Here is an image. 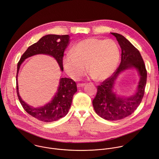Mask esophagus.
I'll list each match as a JSON object with an SVG mask.
<instances>
[{
	"mask_svg": "<svg viewBox=\"0 0 159 159\" xmlns=\"http://www.w3.org/2000/svg\"><path fill=\"white\" fill-rule=\"evenodd\" d=\"M85 85V84H82V83H79L77 84V87H82Z\"/></svg>",
	"mask_w": 159,
	"mask_h": 159,
	"instance_id": "esophagus-1",
	"label": "esophagus"
}]
</instances>
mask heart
I'll list each match as a JSON object with an SVG mask.
<instances>
[{
  "label": "heart",
  "instance_id": "1",
  "mask_svg": "<svg viewBox=\"0 0 159 159\" xmlns=\"http://www.w3.org/2000/svg\"><path fill=\"white\" fill-rule=\"evenodd\" d=\"M120 59V50L112 39L89 38L71 49L64 61L67 74L77 80L87 72L95 80L108 78L116 70Z\"/></svg>",
  "mask_w": 159,
  "mask_h": 159
}]
</instances>
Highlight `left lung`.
<instances>
[{
    "label": "left lung",
    "mask_w": 159,
    "mask_h": 159,
    "mask_svg": "<svg viewBox=\"0 0 159 159\" xmlns=\"http://www.w3.org/2000/svg\"><path fill=\"white\" fill-rule=\"evenodd\" d=\"M114 35L122 50L121 62L113 74L97 86L96 96L92 101L98 116L107 120L123 119L131 115L139 107L143 98L147 82V70L140 52L125 37L117 33ZM135 68L140 80L136 92L129 98L120 97L114 92L113 85L118 75L124 70Z\"/></svg>",
    "instance_id": "obj_1"
}]
</instances>
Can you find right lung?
Segmentation results:
<instances>
[{
  "instance_id": "add662e5",
  "label": "right lung",
  "mask_w": 159,
  "mask_h": 159,
  "mask_svg": "<svg viewBox=\"0 0 159 159\" xmlns=\"http://www.w3.org/2000/svg\"><path fill=\"white\" fill-rule=\"evenodd\" d=\"M69 35L48 34L42 37L37 42L29 46L20 59L17 64L16 75L17 93L24 109L34 118L44 122H51L66 116L70 108L74 93L77 91L75 82L69 78H61L57 91L52 100L44 106L34 108L21 98L17 84V76L20 67L28 57L37 54H46L55 58L61 70L63 71L64 52L69 44Z\"/></svg>"
}]
</instances>
